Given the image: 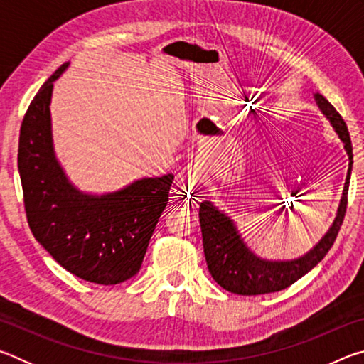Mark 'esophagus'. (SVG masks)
I'll return each mask as SVG.
<instances>
[{"label": "esophagus", "instance_id": "obj_1", "mask_svg": "<svg viewBox=\"0 0 364 364\" xmlns=\"http://www.w3.org/2000/svg\"><path fill=\"white\" fill-rule=\"evenodd\" d=\"M184 173H186V178L189 184H196L199 183L200 175H202V168L199 164H189L186 168H184Z\"/></svg>", "mask_w": 364, "mask_h": 364}]
</instances>
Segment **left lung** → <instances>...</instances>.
<instances>
[{
  "label": "left lung",
  "mask_w": 364,
  "mask_h": 364,
  "mask_svg": "<svg viewBox=\"0 0 364 364\" xmlns=\"http://www.w3.org/2000/svg\"><path fill=\"white\" fill-rule=\"evenodd\" d=\"M315 97L318 106L331 120L332 127L336 128L338 138L343 141L345 151L350 159L347 180H345L341 205H338L334 223L321 241L306 255L291 262H268L252 254L245 247L232 221L225 213L218 212L210 202L204 200L199 207V221L207 268L210 271L212 278L228 292L239 295H262L279 292L282 289L292 286L295 281L305 276L323 260L334 245L337 234L341 231L345 212H347L350 175H352L353 165L352 141H350L347 125L336 107L321 95H315Z\"/></svg>",
  "instance_id": "8db88e82"
}]
</instances>
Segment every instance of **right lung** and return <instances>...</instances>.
Returning a JSON list of instances; mask_svg holds the SVG:
<instances>
[{
  "label": "right lung",
  "mask_w": 364,
  "mask_h": 364,
  "mask_svg": "<svg viewBox=\"0 0 364 364\" xmlns=\"http://www.w3.org/2000/svg\"><path fill=\"white\" fill-rule=\"evenodd\" d=\"M67 65L46 80L23 115L17 152L23 207L35 239L60 267L114 286L139 271L173 175L144 178L100 197L72 186L54 157L49 119L53 82Z\"/></svg>",
  "instance_id": "add662e5"
}]
</instances>
